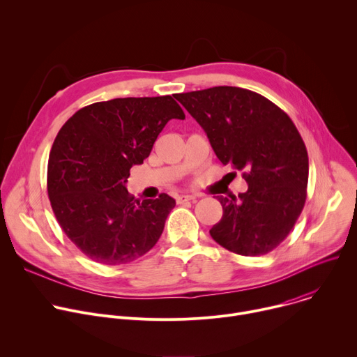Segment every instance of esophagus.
Segmentation results:
<instances>
[{
	"label": "esophagus",
	"instance_id": "esophagus-1",
	"mask_svg": "<svg viewBox=\"0 0 357 357\" xmlns=\"http://www.w3.org/2000/svg\"><path fill=\"white\" fill-rule=\"evenodd\" d=\"M196 196L195 195H181L176 197V202L178 203H183V202H190V200H195Z\"/></svg>",
	"mask_w": 357,
	"mask_h": 357
}]
</instances>
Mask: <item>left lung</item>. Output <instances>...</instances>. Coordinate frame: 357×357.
Instances as JSON below:
<instances>
[{"instance_id": "1", "label": "left lung", "mask_w": 357, "mask_h": 357, "mask_svg": "<svg viewBox=\"0 0 357 357\" xmlns=\"http://www.w3.org/2000/svg\"><path fill=\"white\" fill-rule=\"evenodd\" d=\"M205 130L223 165L248 189L218 196L223 208L212 238L240 256H263L285 240L307 199L308 152L295 124L273 101L241 87L216 86L174 96Z\"/></svg>"}]
</instances>
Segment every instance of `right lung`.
<instances>
[{
    "label": "right lung",
    "instance_id": "1",
    "mask_svg": "<svg viewBox=\"0 0 357 357\" xmlns=\"http://www.w3.org/2000/svg\"><path fill=\"white\" fill-rule=\"evenodd\" d=\"M172 119H185L171 96L98 101L58 132L47 161V196L65 234L90 260L127 264L161 237L175 199H135L126 182Z\"/></svg>",
    "mask_w": 357,
    "mask_h": 357
}]
</instances>
